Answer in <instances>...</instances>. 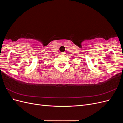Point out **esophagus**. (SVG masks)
I'll use <instances>...</instances> for the list:
<instances>
[{
  "instance_id": "34e87169",
  "label": "esophagus",
  "mask_w": 123,
  "mask_h": 123,
  "mask_svg": "<svg viewBox=\"0 0 123 123\" xmlns=\"http://www.w3.org/2000/svg\"><path fill=\"white\" fill-rule=\"evenodd\" d=\"M61 54L65 55V52H62V53H61Z\"/></svg>"
}]
</instances>
